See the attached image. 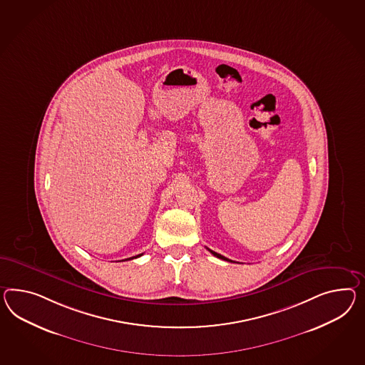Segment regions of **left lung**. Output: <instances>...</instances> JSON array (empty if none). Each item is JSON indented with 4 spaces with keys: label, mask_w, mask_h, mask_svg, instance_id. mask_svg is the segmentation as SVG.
<instances>
[{
    "label": "left lung",
    "mask_w": 365,
    "mask_h": 365,
    "mask_svg": "<svg viewBox=\"0 0 365 365\" xmlns=\"http://www.w3.org/2000/svg\"><path fill=\"white\" fill-rule=\"evenodd\" d=\"M209 252H212L215 257H217V258H220V259H224V261H230V259H227L226 257H224V255H221V254H218V252H213V250H210V249H207ZM233 262V261H230Z\"/></svg>",
    "instance_id": "obj_1"
}]
</instances>
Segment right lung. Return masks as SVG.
<instances>
[{
    "instance_id": "obj_1",
    "label": "right lung",
    "mask_w": 365,
    "mask_h": 365,
    "mask_svg": "<svg viewBox=\"0 0 365 365\" xmlns=\"http://www.w3.org/2000/svg\"><path fill=\"white\" fill-rule=\"evenodd\" d=\"M143 254H139V255H136V257H132V258H128V259H133V258H139V257H141ZM124 261H127V259H124Z\"/></svg>"
}]
</instances>
